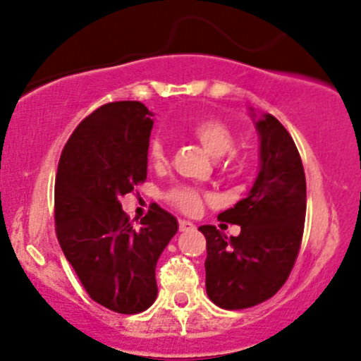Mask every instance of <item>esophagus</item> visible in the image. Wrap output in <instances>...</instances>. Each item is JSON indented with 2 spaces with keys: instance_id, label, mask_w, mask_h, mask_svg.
<instances>
[{
  "instance_id": "esophagus-1",
  "label": "esophagus",
  "mask_w": 361,
  "mask_h": 361,
  "mask_svg": "<svg viewBox=\"0 0 361 361\" xmlns=\"http://www.w3.org/2000/svg\"><path fill=\"white\" fill-rule=\"evenodd\" d=\"M196 226L192 222H189V220H180L179 222V231L180 232H191L195 231Z\"/></svg>"
}]
</instances>
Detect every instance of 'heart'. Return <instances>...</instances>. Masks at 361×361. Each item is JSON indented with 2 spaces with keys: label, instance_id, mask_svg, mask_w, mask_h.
I'll use <instances>...</instances> for the list:
<instances>
[{
  "label": "heart",
  "instance_id": "b5f03b06",
  "mask_svg": "<svg viewBox=\"0 0 361 361\" xmlns=\"http://www.w3.org/2000/svg\"><path fill=\"white\" fill-rule=\"evenodd\" d=\"M192 137L203 146L204 151L213 158H222L226 157L234 148V135H232L231 129L224 122L216 118H204L196 122L191 127ZM149 164L157 169L164 166L166 164V154H165V146L164 142L158 137H154L149 145L148 151ZM166 201H169L172 207H176L177 210L184 213H196L203 204L204 195L200 192L197 189L188 188V185H179V188H173L166 192Z\"/></svg>",
  "mask_w": 361,
  "mask_h": 361
}]
</instances>
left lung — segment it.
<instances>
[{"label": "left lung", "mask_w": 361, "mask_h": 361, "mask_svg": "<svg viewBox=\"0 0 361 361\" xmlns=\"http://www.w3.org/2000/svg\"><path fill=\"white\" fill-rule=\"evenodd\" d=\"M259 139V170L244 200L219 220L241 227L227 239L215 226L207 238V294L220 308L241 310L272 298L288 281L301 246L306 179L300 153L288 130L270 114L250 108Z\"/></svg>", "instance_id": "left-lung-1"}]
</instances>
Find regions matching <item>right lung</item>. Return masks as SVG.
Masks as SVG:
<instances>
[{
  "mask_svg": "<svg viewBox=\"0 0 361 361\" xmlns=\"http://www.w3.org/2000/svg\"><path fill=\"white\" fill-rule=\"evenodd\" d=\"M151 117L141 102L103 104L73 130L56 172L55 222L65 258L96 303L126 315L154 303L157 262L179 228L158 204L133 227L120 204L148 176Z\"/></svg>",
  "mask_w": 361,
  "mask_h": 361,
  "instance_id": "right-lung-1",
  "label": "right lung"
}]
</instances>
